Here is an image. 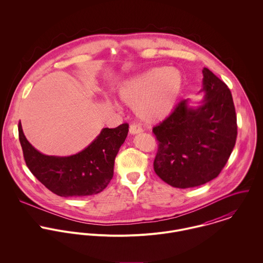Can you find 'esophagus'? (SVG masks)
<instances>
[{
  "instance_id": "obj_1",
  "label": "esophagus",
  "mask_w": 263,
  "mask_h": 263,
  "mask_svg": "<svg viewBox=\"0 0 263 263\" xmlns=\"http://www.w3.org/2000/svg\"><path fill=\"white\" fill-rule=\"evenodd\" d=\"M141 133H143V129H142L139 125H137V124H132V125L129 126V134H130V135L135 136V135H138V134H141Z\"/></svg>"
}]
</instances>
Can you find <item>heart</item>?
<instances>
[{
  "label": "heart",
  "mask_w": 263,
  "mask_h": 263,
  "mask_svg": "<svg viewBox=\"0 0 263 263\" xmlns=\"http://www.w3.org/2000/svg\"><path fill=\"white\" fill-rule=\"evenodd\" d=\"M181 73L173 68H153L125 80L117 91L126 106L147 123L164 120L173 111L182 89Z\"/></svg>",
  "instance_id": "1"
}]
</instances>
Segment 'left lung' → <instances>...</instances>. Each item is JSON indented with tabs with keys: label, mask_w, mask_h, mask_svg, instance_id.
Masks as SVG:
<instances>
[{
	"label": "left lung",
	"mask_w": 263,
	"mask_h": 263,
	"mask_svg": "<svg viewBox=\"0 0 263 263\" xmlns=\"http://www.w3.org/2000/svg\"><path fill=\"white\" fill-rule=\"evenodd\" d=\"M203 99L198 105L182 100L153 128L159 141L156 174L173 187L202 185L215 179L234 149L237 118L231 91L208 68L202 70Z\"/></svg>",
	"instance_id": "1"
}]
</instances>
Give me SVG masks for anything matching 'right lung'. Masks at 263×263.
Returning <instances> with one entry per match:
<instances>
[{"label": "right lung", "mask_w": 263, "mask_h": 263, "mask_svg": "<svg viewBox=\"0 0 263 263\" xmlns=\"http://www.w3.org/2000/svg\"><path fill=\"white\" fill-rule=\"evenodd\" d=\"M18 129L24 159L31 173L60 196L81 197L101 192L112 179L114 160L127 137L128 124L102 128L88 147L70 156L40 153L26 139L21 122Z\"/></svg>", "instance_id": "add662e5"}]
</instances>
